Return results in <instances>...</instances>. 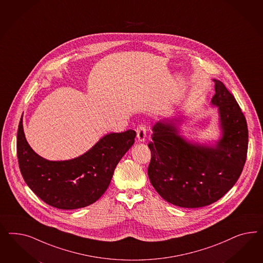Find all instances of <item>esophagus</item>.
I'll return each mask as SVG.
<instances>
[{"instance_id":"1","label":"esophagus","mask_w":263,"mask_h":263,"mask_svg":"<svg viewBox=\"0 0 263 263\" xmlns=\"http://www.w3.org/2000/svg\"><path fill=\"white\" fill-rule=\"evenodd\" d=\"M137 139L139 142H144L145 141V138H146V127L141 124L137 127Z\"/></svg>"}]
</instances>
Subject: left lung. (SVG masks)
Segmentation results:
<instances>
[{
	"label": "left lung",
	"instance_id": "obj_1",
	"mask_svg": "<svg viewBox=\"0 0 263 263\" xmlns=\"http://www.w3.org/2000/svg\"><path fill=\"white\" fill-rule=\"evenodd\" d=\"M210 104L218 107L220 138L199 143L181 135L182 119H163L152 127L147 175L167 202L198 208L221 199L238 180L246 162L247 121L234 96L219 80Z\"/></svg>",
	"mask_w": 263,
	"mask_h": 263
}]
</instances>
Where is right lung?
Returning a JSON list of instances; mask_svg holds the SVG:
<instances>
[{"mask_svg": "<svg viewBox=\"0 0 263 263\" xmlns=\"http://www.w3.org/2000/svg\"><path fill=\"white\" fill-rule=\"evenodd\" d=\"M136 132L103 136L88 152L73 159L50 161L27 142L23 119L17 133V157L25 182L51 206L71 210L92 204L111 182L114 171L135 142Z\"/></svg>", "mask_w": 263, "mask_h": 263, "instance_id": "1", "label": "right lung"}]
</instances>
